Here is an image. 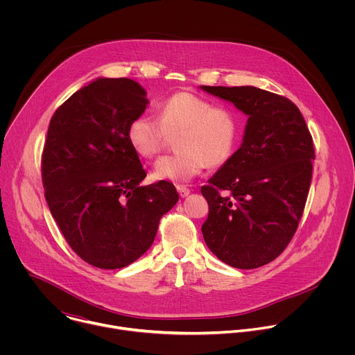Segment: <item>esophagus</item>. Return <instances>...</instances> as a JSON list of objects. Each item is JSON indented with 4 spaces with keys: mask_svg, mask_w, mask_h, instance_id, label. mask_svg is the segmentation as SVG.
<instances>
[{
    "mask_svg": "<svg viewBox=\"0 0 355 355\" xmlns=\"http://www.w3.org/2000/svg\"><path fill=\"white\" fill-rule=\"evenodd\" d=\"M177 191H178V193H180V196L181 198H185V196H188L189 195V188H187L185 185H177Z\"/></svg>",
    "mask_w": 355,
    "mask_h": 355,
    "instance_id": "34e87169",
    "label": "esophagus"
}]
</instances>
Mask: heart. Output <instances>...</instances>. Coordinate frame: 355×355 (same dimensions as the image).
Segmentation results:
<instances>
[{"label": "heart", "instance_id": "1", "mask_svg": "<svg viewBox=\"0 0 355 355\" xmlns=\"http://www.w3.org/2000/svg\"><path fill=\"white\" fill-rule=\"evenodd\" d=\"M177 136L178 153L162 157L155 166L159 180L189 181L208 166L230 160L240 139L236 112L227 105L189 91L167 96L157 108V119L141 114L128 126V140L140 157L153 159Z\"/></svg>", "mask_w": 355, "mask_h": 355}]
</instances>
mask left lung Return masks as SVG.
<instances>
[{
	"instance_id": "left-lung-1",
	"label": "left lung",
	"mask_w": 355,
	"mask_h": 355,
	"mask_svg": "<svg viewBox=\"0 0 355 355\" xmlns=\"http://www.w3.org/2000/svg\"><path fill=\"white\" fill-rule=\"evenodd\" d=\"M248 119L240 148L200 188L209 205L202 234L230 267L275 260L292 240L308 199L313 139L291 99L257 87H209Z\"/></svg>"
}]
</instances>
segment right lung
Listing matches in <instances>:
<instances>
[{"label":"right lung","mask_w":355,"mask_h":355,"mask_svg":"<svg viewBox=\"0 0 355 355\" xmlns=\"http://www.w3.org/2000/svg\"><path fill=\"white\" fill-rule=\"evenodd\" d=\"M129 78H98L50 119L42 153L44 198L76 254L104 270L123 268L153 244L159 222L178 202L175 187L146 177L128 126L147 107Z\"/></svg>","instance_id":"right-lung-1"}]
</instances>
